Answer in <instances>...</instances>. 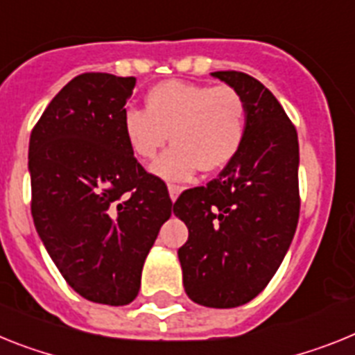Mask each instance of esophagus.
<instances>
[{
    "label": "esophagus",
    "mask_w": 355,
    "mask_h": 355,
    "mask_svg": "<svg viewBox=\"0 0 355 355\" xmlns=\"http://www.w3.org/2000/svg\"><path fill=\"white\" fill-rule=\"evenodd\" d=\"M168 191H169V198H171V202H175L178 198V195L182 193V187L175 186V184H169Z\"/></svg>",
    "instance_id": "34e87169"
}]
</instances>
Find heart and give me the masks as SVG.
Returning a JSON list of instances; mask_svg holds the SVG:
<instances>
[{
    "label": "heart",
    "instance_id": "1",
    "mask_svg": "<svg viewBox=\"0 0 355 355\" xmlns=\"http://www.w3.org/2000/svg\"><path fill=\"white\" fill-rule=\"evenodd\" d=\"M122 132L142 162L155 159L171 135L173 146L151 171L184 182L196 169L216 173L236 157L245 135V101L229 85L162 81L146 94V110L124 112Z\"/></svg>",
    "mask_w": 355,
    "mask_h": 355
}]
</instances>
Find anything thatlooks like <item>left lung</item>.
I'll use <instances>...</instances> for the list:
<instances>
[{
  "mask_svg": "<svg viewBox=\"0 0 355 355\" xmlns=\"http://www.w3.org/2000/svg\"><path fill=\"white\" fill-rule=\"evenodd\" d=\"M245 101V135L205 187L178 196L173 213L189 229L178 249L186 294L213 309L251 302L287 254L300 218L297 133L278 99L242 71H213Z\"/></svg>",
  "mask_w": 355,
  "mask_h": 355,
  "instance_id": "left-lung-1",
  "label": "left lung"
}]
</instances>
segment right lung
Returning <instances> with one entry per match:
<instances>
[{
    "label": "right lung",
    "mask_w": 355,
    "mask_h": 355,
    "mask_svg": "<svg viewBox=\"0 0 355 355\" xmlns=\"http://www.w3.org/2000/svg\"><path fill=\"white\" fill-rule=\"evenodd\" d=\"M135 77L83 73L46 106L28 146L32 218L77 294L128 305L144 260L171 216L168 187L137 162L122 115Z\"/></svg>",
    "instance_id": "right-lung-1"
}]
</instances>
